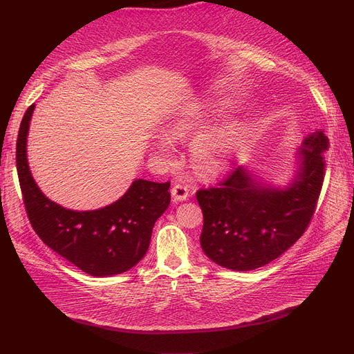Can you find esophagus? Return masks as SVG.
Returning <instances> with one entry per match:
<instances>
[{"instance_id": "1", "label": "esophagus", "mask_w": 354, "mask_h": 354, "mask_svg": "<svg viewBox=\"0 0 354 354\" xmlns=\"http://www.w3.org/2000/svg\"><path fill=\"white\" fill-rule=\"evenodd\" d=\"M171 194H172L175 201L180 203V201H187L188 196H189V189L185 185H180V183H176V185H174Z\"/></svg>"}]
</instances>
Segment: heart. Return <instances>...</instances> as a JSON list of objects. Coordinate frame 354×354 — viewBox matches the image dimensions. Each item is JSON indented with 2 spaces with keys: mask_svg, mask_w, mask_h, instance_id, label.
I'll return each mask as SVG.
<instances>
[{
  "mask_svg": "<svg viewBox=\"0 0 354 354\" xmlns=\"http://www.w3.org/2000/svg\"><path fill=\"white\" fill-rule=\"evenodd\" d=\"M234 106L233 101L224 97L208 98L199 106H191L183 111L175 121L174 133L176 136H192L207 127L211 120L227 114ZM153 147L162 156H171L174 150V142L165 133L158 134L153 139ZM192 162L199 172L208 176H217L224 174L230 167L232 156H230L228 136L203 134L198 136L192 143Z\"/></svg>",
  "mask_w": 354,
  "mask_h": 354,
  "instance_id": "b5f03b06",
  "label": "heart"
}]
</instances>
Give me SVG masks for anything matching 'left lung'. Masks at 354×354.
<instances>
[{
	"label": "left lung",
	"mask_w": 354,
	"mask_h": 354,
	"mask_svg": "<svg viewBox=\"0 0 354 354\" xmlns=\"http://www.w3.org/2000/svg\"><path fill=\"white\" fill-rule=\"evenodd\" d=\"M326 150L328 139L315 130L297 149V169L285 185H274L240 165L218 188L198 191L204 214L199 241L207 257L225 269L248 272L286 252L315 211Z\"/></svg>",
	"instance_id": "1"
}]
</instances>
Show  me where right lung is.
<instances>
[{
    "label": "right lung",
    "mask_w": 354,
    "mask_h": 354,
    "mask_svg": "<svg viewBox=\"0 0 354 354\" xmlns=\"http://www.w3.org/2000/svg\"><path fill=\"white\" fill-rule=\"evenodd\" d=\"M35 104L20 124L17 174L30 224L46 245L82 272L105 278L130 270L147 253L155 223L171 204V182L134 179L115 203L76 211L56 204L37 187L27 160V136Z\"/></svg>",
    "instance_id": "1"
}]
</instances>
